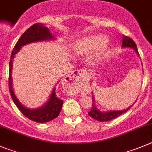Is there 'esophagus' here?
Wrapping results in <instances>:
<instances>
[{"instance_id":"obj_1","label":"esophagus","mask_w":152,"mask_h":152,"mask_svg":"<svg viewBox=\"0 0 152 152\" xmlns=\"http://www.w3.org/2000/svg\"><path fill=\"white\" fill-rule=\"evenodd\" d=\"M82 73H83V70H81V69H76V70H75V71L72 73V75L70 76V78H72V79H76L82 75Z\"/></svg>"}]
</instances>
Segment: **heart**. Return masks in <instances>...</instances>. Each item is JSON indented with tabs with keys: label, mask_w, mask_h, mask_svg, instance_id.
Segmentation results:
<instances>
[{
	"label": "heart",
	"mask_w": 152,
	"mask_h": 152,
	"mask_svg": "<svg viewBox=\"0 0 152 152\" xmlns=\"http://www.w3.org/2000/svg\"><path fill=\"white\" fill-rule=\"evenodd\" d=\"M106 37L103 34H94L77 39L73 44V51L77 56H85L97 49L95 55L91 58L92 62H97L106 53L107 48L102 46L106 42Z\"/></svg>",
	"instance_id": "b5f03b06"
}]
</instances>
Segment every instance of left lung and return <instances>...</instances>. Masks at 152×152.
Returning <instances> with one entry per match:
<instances>
[{
  "instance_id": "left-lung-1",
  "label": "left lung",
  "mask_w": 152,
  "mask_h": 152,
  "mask_svg": "<svg viewBox=\"0 0 152 152\" xmlns=\"http://www.w3.org/2000/svg\"><path fill=\"white\" fill-rule=\"evenodd\" d=\"M121 48L133 49L135 51L136 53L139 55L137 45H136V43L134 42V41L131 38L128 37H122V46H121ZM134 103H135V102H134ZM133 105L129 106L128 108L122 110H108V111H101V110H99V109L97 108L95 102V97H94V94L92 93V107L91 111H89L88 113V114L91 117L93 118L94 119L97 120V121L104 122V121H110V120H113V119L115 118H117L118 116H119L120 115L127 112L130 110V108H131V106H133Z\"/></svg>"
}]
</instances>
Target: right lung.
Here are the masks:
<instances>
[{
  "instance_id": "obj_1",
  "label": "right lung",
  "mask_w": 152,
  "mask_h": 152,
  "mask_svg": "<svg viewBox=\"0 0 152 152\" xmlns=\"http://www.w3.org/2000/svg\"><path fill=\"white\" fill-rule=\"evenodd\" d=\"M56 38L51 34L49 28L41 23H36L30 27L28 30L24 32L23 34L20 37V38L17 41L15 47L11 53L10 61V73H9V85H10V92L11 97L15 106L18 108V110L22 112V114L31 121H36L39 123H45L53 120L54 118L58 116L62 106H63V100H61L55 93L56 85L54 86L52 90V93L50 94L49 99L46 102L41 106L36 109H30L22 104L17 97L13 90L12 86V64H13V58L15 55L21 49L22 46H25L27 44L33 43L37 42H48V41H55Z\"/></svg>"
}]
</instances>
